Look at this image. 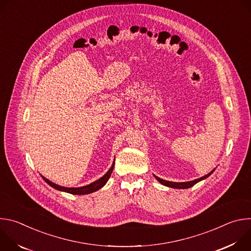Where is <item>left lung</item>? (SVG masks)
<instances>
[{
	"label": "left lung",
	"mask_w": 251,
	"mask_h": 251,
	"mask_svg": "<svg viewBox=\"0 0 251 251\" xmlns=\"http://www.w3.org/2000/svg\"><path fill=\"white\" fill-rule=\"evenodd\" d=\"M213 171H214V170H212L209 174H207V175H205V176H201V177H200V178H197V180H194V181H191V182H184V183H175V182L165 181V180H163V178H160V177H158V176H155V177L157 178V180H158L162 185H164V186H167V187H170V188H175V189H189V188L195 186V185H196L197 183H199L200 181L203 180V178H205V177H207L208 176H210V175L213 173Z\"/></svg>",
	"instance_id": "obj_1"
}]
</instances>
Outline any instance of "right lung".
<instances>
[{"label":"right lung","mask_w":251,"mask_h":251,"mask_svg":"<svg viewBox=\"0 0 251 251\" xmlns=\"http://www.w3.org/2000/svg\"><path fill=\"white\" fill-rule=\"evenodd\" d=\"M114 164H115V160L111 166V168L109 169V171L107 172L102 177H100L99 180L87 185V186H84V187H80V188H65V187H61V186H58L56 184H53L52 182L49 181L48 178H46L45 176H43L44 180L50 186L52 187L53 189H56L58 191H61V192H66L68 194H73V195H87V194H91L93 192H96L98 191L99 189H101L106 183L107 181L109 180V177L111 176V173L113 171V168H114Z\"/></svg>","instance_id":"add662e5"}]
</instances>
